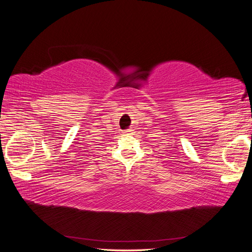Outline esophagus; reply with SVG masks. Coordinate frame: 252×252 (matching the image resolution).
Here are the masks:
<instances>
[{
    "label": "esophagus",
    "mask_w": 252,
    "mask_h": 252,
    "mask_svg": "<svg viewBox=\"0 0 252 252\" xmlns=\"http://www.w3.org/2000/svg\"><path fill=\"white\" fill-rule=\"evenodd\" d=\"M129 132H130V130H127V131H126V133H129Z\"/></svg>",
    "instance_id": "obj_1"
}]
</instances>
